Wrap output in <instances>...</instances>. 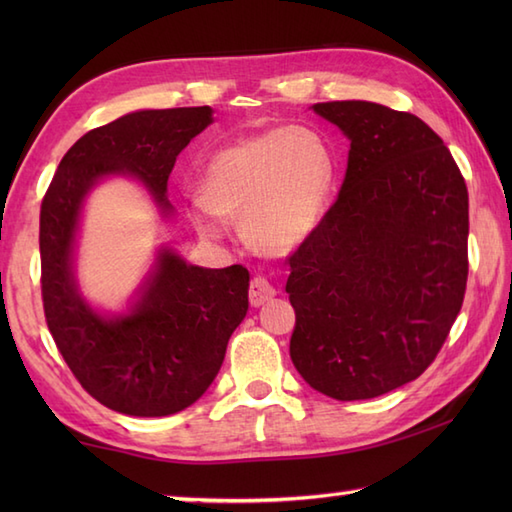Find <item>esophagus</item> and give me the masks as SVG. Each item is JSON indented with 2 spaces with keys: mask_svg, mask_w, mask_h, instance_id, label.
Masks as SVG:
<instances>
[{
  "mask_svg": "<svg viewBox=\"0 0 512 512\" xmlns=\"http://www.w3.org/2000/svg\"><path fill=\"white\" fill-rule=\"evenodd\" d=\"M277 295V290L270 286V281L264 277H253L250 281V288H248V299H250V306L259 308L264 306L266 301H270Z\"/></svg>",
  "mask_w": 512,
  "mask_h": 512,
  "instance_id": "esophagus-1",
  "label": "esophagus"
}]
</instances>
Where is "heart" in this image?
I'll return each instance as SVG.
<instances>
[{
  "label": "heart",
  "instance_id": "b5f03b06",
  "mask_svg": "<svg viewBox=\"0 0 512 512\" xmlns=\"http://www.w3.org/2000/svg\"><path fill=\"white\" fill-rule=\"evenodd\" d=\"M334 165L317 136L295 127L235 140L217 151L200 180L204 211L195 226L220 235V220H242L250 244L266 253H290L314 233L328 209Z\"/></svg>",
  "mask_w": 512,
  "mask_h": 512
}]
</instances>
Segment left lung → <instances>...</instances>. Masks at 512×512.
<instances>
[{
    "label": "left lung",
    "mask_w": 512,
    "mask_h": 512,
    "mask_svg": "<svg viewBox=\"0 0 512 512\" xmlns=\"http://www.w3.org/2000/svg\"><path fill=\"white\" fill-rule=\"evenodd\" d=\"M312 110L350 138V154L339 198L288 257L290 358L321 394L367 400L416 380L458 319L469 191L418 116L369 101Z\"/></svg>",
    "instance_id": "obj_1"
}]
</instances>
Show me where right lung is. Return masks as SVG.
I'll return each instance as SVG.
<instances>
[{"label":"right lung","instance_id":"right-lung-1","mask_svg":"<svg viewBox=\"0 0 512 512\" xmlns=\"http://www.w3.org/2000/svg\"><path fill=\"white\" fill-rule=\"evenodd\" d=\"M213 123V110H140L81 136L59 162L39 217L41 297L63 361L101 405L158 418L198 400L224 361L248 310L244 266L202 268L169 248L125 314L96 312L74 279V242L83 202L96 182L129 176L171 215L167 180L180 151Z\"/></svg>","mask_w":512,"mask_h":512}]
</instances>
